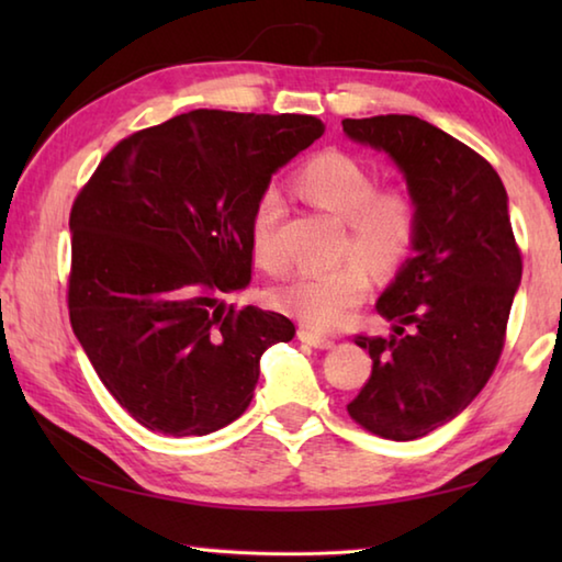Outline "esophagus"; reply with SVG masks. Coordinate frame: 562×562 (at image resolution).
Segmentation results:
<instances>
[{
	"instance_id": "1",
	"label": "esophagus",
	"mask_w": 562,
	"mask_h": 562,
	"mask_svg": "<svg viewBox=\"0 0 562 562\" xmlns=\"http://www.w3.org/2000/svg\"><path fill=\"white\" fill-rule=\"evenodd\" d=\"M297 337H300V341H304V345H310V347H315V349H331V347H335V341L327 339V337H319V335H315V331H310V329H300Z\"/></svg>"
}]
</instances>
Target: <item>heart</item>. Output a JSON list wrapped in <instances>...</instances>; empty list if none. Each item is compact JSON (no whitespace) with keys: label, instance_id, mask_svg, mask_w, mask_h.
<instances>
[{"label":"heart","instance_id":"b5f03b06","mask_svg":"<svg viewBox=\"0 0 562 562\" xmlns=\"http://www.w3.org/2000/svg\"><path fill=\"white\" fill-rule=\"evenodd\" d=\"M294 188L315 207L345 221L341 265L302 272L272 290V302L304 327L335 331L355 317L372 292V272L392 274L408 260L418 237V203L406 186H379L364 160L325 150L300 168ZM282 201L274 190L258 198L250 215V247L258 265L280 272L288 265L282 237Z\"/></svg>","mask_w":562,"mask_h":562}]
</instances>
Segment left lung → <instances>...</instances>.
I'll return each instance as SVG.
<instances>
[{
	"label": "left lung",
	"instance_id": "8db88e82",
	"mask_svg": "<svg viewBox=\"0 0 562 562\" xmlns=\"http://www.w3.org/2000/svg\"><path fill=\"white\" fill-rule=\"evenodd\" d=\"M386 150L418 203L416 255L376 302L394 337L357 335L372 374L347 404L369 434L414 441L469 406L496 369L522 274L508 195L486 158L416 116L345 119Z\"/></svg>",
	"mask_w": 562,
	"mask_h": 562
}]
</instances>
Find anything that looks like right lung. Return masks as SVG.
<instances>
[{"mask_svg":"<svg viewBox=\"0 0 562 562\" xmlns=\"http://www.w3.org/2000/svg\"><path fill=\"white\" fill-rule=\"evenodd\" d=\"M325 133L300 113L198 109L119 140L71 205L69 319L103 386L150 431L205 436L252 402L280 312L225 307L252 278L250 215Z\"/></svg>","mask_w":562,"mask_h":562,"instance_id":"add662e5","label":"right lung"}]
</instances>
